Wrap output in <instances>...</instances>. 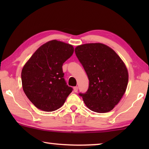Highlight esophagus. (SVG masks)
I'll return each mask as SVG.
<instances>
[{"label": "esophagus", "instance_id": "1", "mask_svg": "<svg viewBox=\"0 0 149 149\" xmlns=\"http://www.w3.org/2000/svg\"><path fill=\"white\" fill-rule=\"evenodd\" d=\"M74 92H75V93L77 92V91H78V87H74Z\"/></svg>", "mask_w": 149, "mask_h": 149}]
</instances>
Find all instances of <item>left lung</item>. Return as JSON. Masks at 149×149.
Wrapping results in <instances>:
<instances>
[{"label":"left lung","mask_w":149,"mask_h":149,"mask_svg":"<svg viewBox=\"0 0 149 149\" xmlns=\"http://www.w3.org/2000/svg\"><path fill=\"white\" fill-rule=\"evenodd\" d=\"M75 52L89 78L85 93H79L85 105L93 112L112 110L127 89L128 72L114 50L102 43L77 46Z\"/></svg>","instance_id":"obj_1"}]
</instances>
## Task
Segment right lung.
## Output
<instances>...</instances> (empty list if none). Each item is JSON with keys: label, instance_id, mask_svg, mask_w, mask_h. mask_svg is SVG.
<instances>
[{"label": "right lung", "instance_id": "add662e5", "mask_svg": "<svg viewBox=\"0 0 149 149\" xmlns=\"http://www.w3.org/2000/svg\"><path fill=\"white\" fill-rule=\"evenodd\" d=\"M72 45L52 40L40 47L22 71L23 90L39 109L56 110L64 104L73 89L64 78L62 65L74 53Z\"/></svg>", "mask_w": 149, "mask_h": 149}]
</instances>
